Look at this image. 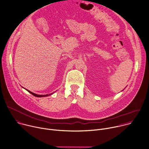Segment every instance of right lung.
<instances>
[{"label": "right lung", "mask_w": 149, "mask_h": 149, "mask_svg": "<svg viewBox=\"0 0 149 149\" xmlns=\"http://www.w3.org/2000/svg\"><path fill=\"white\" fill-rule=\"evenodd\" d=\"M29 93H30L31 94H32L33 95H34V96H36V97H44V96H49V95H52L53 94V93H49V94H47V95H37V94H36V93H33L32 92H31V91H29V90H27V89H26Z\"/></svg>", "instance_id": "add662e5"}]
</instances>
